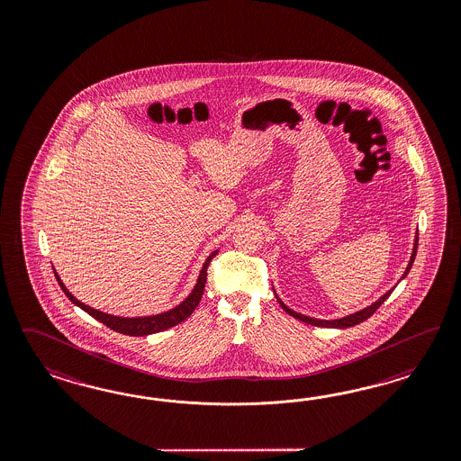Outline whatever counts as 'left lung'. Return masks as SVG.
I'll use <instances>...</instances> for the list:
<instances>
[{
  "label": "left lung",
  "mask_w": 461,
  "mask_h": 461,
  "mask_svg": "<svg viewBox=\"0 0 461 461\" xmlns=\"http://www.w3.org/2000/svg\"><path fill=\"white\" fill-rule=\"evenodd\" d=\"M418 241L419 233H416V238H414V247H412V253H411V260H409V264L405 267V272L402 274L401 280L404 279L405 276L409 274L411 267L414 264L416 251H418ZM393 289H395V285L392 287L391 291H387V293L384 294L382 297H378L377 301H375L374 304H370V306H366L365 309H360V311H357V312H353V314H348V316H345V318H339V320H316V318H309V316H304V314H301V312H295V311H293L291 307L285 306V304L280 301V297L276 294V291H274V294H276V297H277V301H279L280 307H282L287 314H291L293 318H295V320L306 322V324H312V326H321V328H339V330H343V328H351V326H355V324H360V322L365 321V320H368V318L377 311L378 307L382 306V304L385 303V299L391 295Z\"/></svg>",
  "instance_id": "1"
}]
</instances>
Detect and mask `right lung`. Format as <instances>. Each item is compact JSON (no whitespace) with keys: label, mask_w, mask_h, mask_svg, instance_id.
I'll return each mask as SVG.
<instances>
[{"label":"right lung","mask_w":461,"mask_h":461,"mask_svg":"<svg viewBox=\"0 0 461 461\" xmlns=\"http://www.w3.org/2000/svg\"><path fill=\"white\" fill-rule=\"evenodd\" d=\"M218 255V250L212 251L210 257L206 258V262L203 264V268L199 272V277L195 282L194 289L193 293L189 294L184 301H182L179 306L172 307L170 311L166 312H160V314H155V316H141V318H122V316H113V314H106L103 311H98L95 307L86 306L81 301H77L72 294L69 293V289L64 285V282L60 280V277L56 274L57 282L60 285V289L64 291V294L69 297L70 303L76 304L77 307H81L83 311H86L89 316H93L95 320H98L99 322L106 324L108 328H112L113 331H118L122 335L128 336H147L154 335V333H160V331H166L168 328L179 324V322L187 320L193 311H194L203 293H204V284H206V277H208V266H210L211 260Z\"/></svg>","instance_id":"obj_1"}]
</instances>
